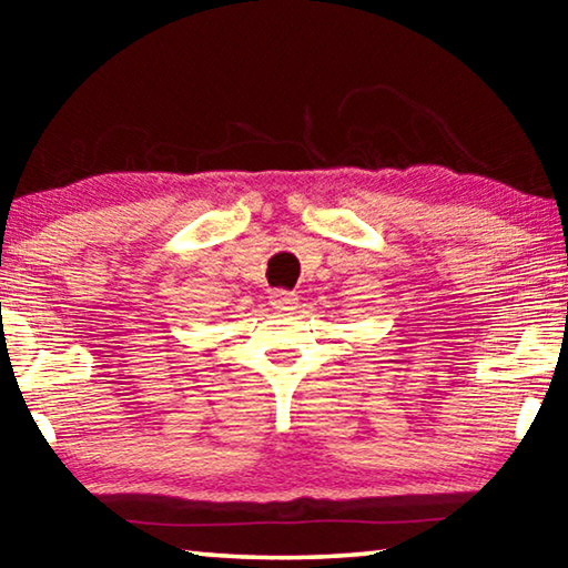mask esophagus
<instances>
[{
    "mask_svg": "<svg viewBox=\"0 0 568 568\" xmlns=\"http://www.w3.org/2000/svg\"><path fill=\"white\" fill-rule=\"evenodd\" d=\"M297 297L293 293L287 291H273L271 293V305L275 307V311H295V303Z\"/></svg>",
    "mask_w": 568,
    "mask_h": 568,
    "instance_id": "34e87169",
    "label": "esophagus"
}]
</instances>
